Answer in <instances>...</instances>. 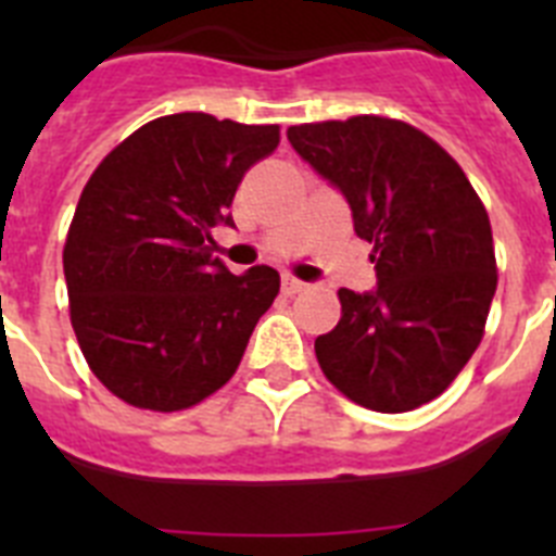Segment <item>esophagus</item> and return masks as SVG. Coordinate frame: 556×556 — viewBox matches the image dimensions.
<instances>
[{"label": "esophagus", "mask_w": 556, "mask_h": 556, "mask_svg": "<svg viewBox=\"0 0 556 556\" xmlns=\"http://www.w3.org/2000/svg\"><path fill=\"white\" fill-rule=\"evenodd\" d=\"M281 287H283V292H287V294H301L303 289L308 287V283H303L301 278H294V275L283 273L281 275Z\"/></svg>", "instance_id": "1"}]
</instances>
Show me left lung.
<instances>
[{
    "instance_id": "left-lung-1",
    "label": "left lung",
    "mask_w": 556,
    "mask_h": 556,
    "mask_svg": "<svg viewBox=\"0 0 556 556\" xmlns=\"http://www.w3.org/2000/svg\"><path fill=\"white\" fill-rule=\"evenodd\" d=\"M287 136L345 194L378 278L376 292H337L342 317L314 339L323 372L365 409L429 404L484 337L498 283L488 208L462 166L409 122L362 113Z\"/></svg>"
}]
</instances>
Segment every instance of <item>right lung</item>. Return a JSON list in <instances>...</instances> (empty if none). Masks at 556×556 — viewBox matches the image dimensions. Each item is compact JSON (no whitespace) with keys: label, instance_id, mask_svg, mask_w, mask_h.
I'll return each mask as SVG.
<instances>
[{"label":"right lung","instance_id":"add662e5","mask_svg":"<svg viewBox=\"0 0 556 556\" xmlns=\"http://www.w3.org/2000/svg\"><path fill=\"white\" fill-rule=\"evenodd\" d=\"M278 125L172 113L113 147L88 178L63 244L68 317L108 392L150 412L200 404L233 378L281 275H230L211 228Z\"/></svg>","mask_w":556,"mask_h":556}]
</instances>
